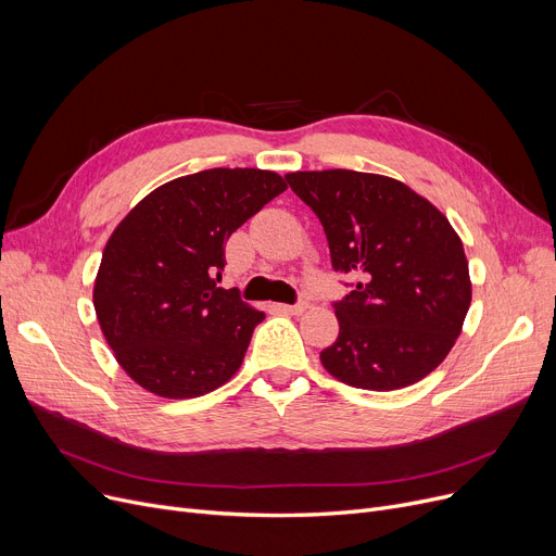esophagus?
<instances>
[{"mask_svg":"<svg viewBox=\"0 0 556 556\" xmlns=\"http://www.w3.org/2000/svg\"><path fill=\"white\" fill-rule=\"evenodd\" d=\"M306 308H308L306 302H298V304H277V311L288 313V315H300V313H304Z\"/></svg>","mask_w":556,"mask_h":556,"instance_id":"1","label":"esophagus"}]
</instances>
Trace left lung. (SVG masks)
<instances>
[{
  "instance_id": "left-lung-1",
  "label": "left lung",
  "mask_w": 556,
  "mask_h": 556,
  "mask_svg": "<svg viewBox=\"0 0 556 556\" xmlns=\"http://www.w3.org/2000/svg\"><path fill=\"white\" fill-rule=\"evenodd\" d=\"M286 182L323 223L333 270L352 279L319 361L363 390L421 381L448 356L471 304L469 263L446 216L386 175L298 170Z\"/></svg>"
}]
</instances>
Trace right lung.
I'll return each mask as SVG.
<instances>
[{
  "mask_svg": "<svg viewBox=\"0 0 556 556\" xmlns=\"http://www.w3.org/2000/svg\"><path fill=\"white\" fill-rule=\"evenodd\" d=\"M281 191L273 170H200L146 195L114 229L94 308L116 361L141 388L191 399L241 367L266 315L237 288H218L225 243Z\"/></svg>",
  "mask_w": 556,
  "mask_h": 556,
  "instance_id": "add662e5",
  "label": "right lung"
}]
</instances>
